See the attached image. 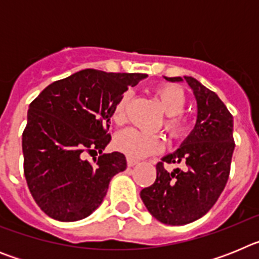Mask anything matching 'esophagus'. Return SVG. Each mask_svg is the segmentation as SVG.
<instances>
[{
    "label": "esophagus",
    "mask_w": 259,
    "mask_h": 259,
    "mask_svg": "<svg viewBox=\"0 0 259 259\" xmlns=\"http://www.w3.org/2000/svg\"><path fill=\"white\" fill-rule=\"evenodd\" d=\"M137 163H139V161H137V159H134V158H130V157L127 158V164L130 167H134L135 164H137Z\"/></svg>",
    "instance_id": "34e87169"
}]
</instances>
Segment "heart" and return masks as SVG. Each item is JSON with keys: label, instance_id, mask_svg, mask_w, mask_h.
I'll use <instances>...</instances> for the list:
<instances>
[{"label": "heart", "instance_id": "b5f03b06", "mask_svg": "<svg viewBox=\"0 0 259 259\" xmlns=\"http://www.w3.org/2000/svg\"><path fill=\"white\" fill-rule=\"evenodd\" d=\"M163 107L166 115L164 128L172 137H182L188 132L191 127L188 116L183 114L185 106V96L180 88L170 84H162L154 89ZM131 100V92H124L118 101L111 113V119L116 124H122L125 120V111ZM114 148L118 152L124 153L128 157L140 158L153 154L163 148V140L161 136L139 131L136 128H125L118 132L114 139Z\"/></svg>", "mask_w": 259, "mask_h": 259}]
</instances>
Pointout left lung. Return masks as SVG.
Listing matches in <instances>:
<instances>
[{"mask_svg": "<svg viewBox=\"0 0 259 259\" xmlns=\"http://www.w3.org/2000/svg\"><path fill=\"white\" fill-rule=\"evenodd\" d=\"M187 81L197 101V120L174 153L157 163V179L140 192L148 211L161 223L183 226L197 221L217 202L230 175L235 143L233 116L217 93L192 76L166 77ZM186 164L168 173L164 163Z\"/></svg>", "mask_w": 259, "mask_h": 259, "instance_id": "1", "label": "left lung"}]
</instances>
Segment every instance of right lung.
I'll return each mask as SVG.
<instances>
[{
    "instance_id": "right-lung-1",
    "label": "right lung",
    "mask_w": 259,
    "mask_h": 259,
    "mask_svg": "<svg viewBox=\"0 0 259 259\" xmlns=\"http://www.w3.org/2000/svg\"><path fill=\"white\" fill-rule=\"evenodd\" d=\"M146 74L87 68L57 80L31 102L22 149L24 176L40 209L59 222H76L104 201L114 175L127 168L124 154H102L111 140V113L120 96ZM102 154L96 165L83 153Z\"/></svg>"
}]
</instances>
